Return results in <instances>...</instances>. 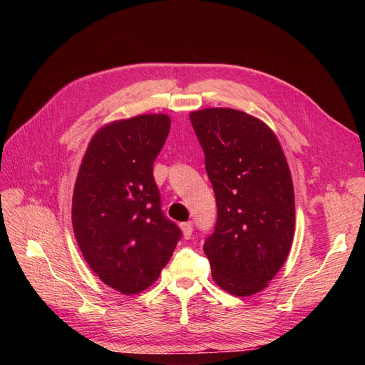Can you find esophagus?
I'll use <instances>...</instances> for the list:
<instances>
[{"mask_svg": "<svg viewBox=\"0 0 365 365\" xmlns=\"http://www.w3.org/2000/svg\"><path fill=\"white\" fill-rule=\"evenodd\" d=\"M181 230H182V235L185 239H190L192 233H193V224L192 222H182L181 224Z\"/></svg>", "mask_w": 365, "mask_h": 365, "instance_id": "obj_1", "label": "esophagus"}]
</instances>
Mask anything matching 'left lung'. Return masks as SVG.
I'll use <instances>...</instances> for the list:
<instances>
[{
  "mask_svg": "<svg viewBox=\"0 0 365 365\" xmlns=\"http://www.w3.org/2000/svg\"><path fill=\"white\" fill-rule=\"evenodd\" d=\"M205 153L217 219L204 242L213 280L248 297L268 286L288 257L295 227L291 172L274 132L230 108L190 114Z\"/></svg>",
  "mask_w": 365,
  "mask_h": 365,
  "instance_id": "8db88e82",
  "label": "left lung"
}]
</instances>
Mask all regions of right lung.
Returning <instances> with one entry per match:
<instances>
[{"label": "right lung", "instance_id": "add662e5", "mask_svg": "<svg viewBox=\"0 0 365 365\" xmlns=\"http://www.w3.org/2000/svg\"><path fill=\"white\" fill-rule=\"evenodd\" d=\"M170 130L164 114L114 121L93 137L77 175L71 220L86 263L121 294L158 279L182 237L164 215L153 163Z\"/></svg>", "mask_w": 365, "mask_h": 365}]
</instances>
